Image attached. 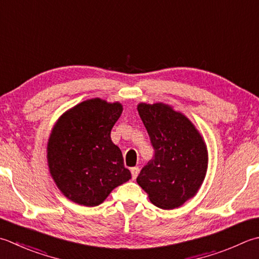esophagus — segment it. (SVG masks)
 <instances>
[{
    "mask_svg": "<svg viewBox=\"0 0 259 259\" xmlns=\"http://www.w3.org/2000/svg\"><path fill=\"white\" fill-rule=\"evenodd\" d=\"M139 171H140L139 167H133V168H131V175H133V180L137 179V176H138Z\"/></svg>",
    "mask_w": 259,
    "mask_h": 259,
    "instance_id": "34e87169",
    "label": "esophagus"
}]
</instances>
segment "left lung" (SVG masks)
<instances>
[{
  "label": "left lung",
  "instance_id": "obj_1",
  "mask_svg": "<svg viewBox=\"0 0 259 259\" xmlns=\"http://www.w3.org/2000/svg\"><path fill=\"white\" fill-rule=\"evenodd\" d=\"M155 150L137 177L151 203L171 210L193 197L207 168V150L199 131L184 114L163 103L138 105Z\"/></svg>",
  "mask_w": 259,
  "mask_h": 259
}]
</instances>
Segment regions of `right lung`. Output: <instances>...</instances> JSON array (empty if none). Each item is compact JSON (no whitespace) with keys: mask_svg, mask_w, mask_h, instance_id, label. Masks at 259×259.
I'll return each instance as SVG.
<instances>
[{"mask_svg":"<svg viewBox=\"0 0 259 259\" xmlns=\"http://www.w3.org/2000/svg\"><path fill=\"white\" fill-rule=\"evenodd\" d=\"M122 113L120 103L92 99L74 106L56 123L48 143L55 183L75 203L96 206L131 179L111 130Z\"/></svg>","mask_w":259,"mask_h":259,"instance_id":"add662e5","label":"right lung"}]
</instances>
